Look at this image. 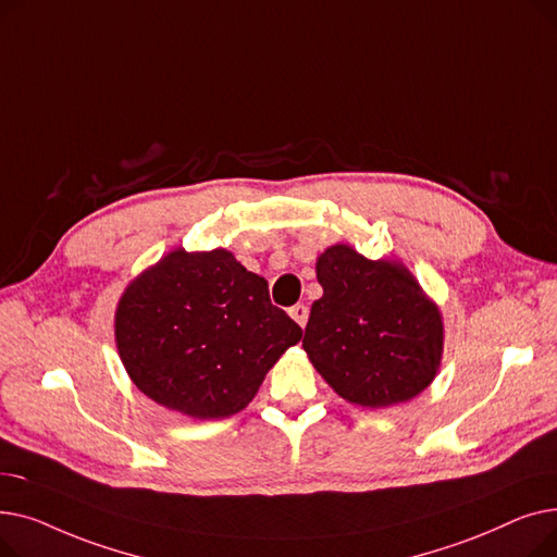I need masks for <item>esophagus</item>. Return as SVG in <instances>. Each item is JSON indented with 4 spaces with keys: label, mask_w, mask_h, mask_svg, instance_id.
Instances as JSON below:
<instances>
[{
    "label": "esophagus",
    "mask_w": 557,
    "mask_h": 557,
    "mask_svg": "<svg viewBox=\"0 0 557 557\" xmlns=\"http://www.w3.org/2000/svg\"><path fill=\"white\" fill-rule=\"evenodd\" d=\"M288 313H290V318H294L300 327H305V325H307L309 309H307L305 305H296V307H290V309H288Z\"/></svg>",
    "instance_id": "esophagus-1"
}]
</instances>
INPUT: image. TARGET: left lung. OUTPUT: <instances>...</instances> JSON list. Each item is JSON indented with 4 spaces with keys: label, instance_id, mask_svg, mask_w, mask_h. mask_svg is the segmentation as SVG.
I'll use <instances>...</instances> for the list:
<instances>
[{
    "label": "left lung",
    "instance_id": "8db88e82",
    "mask_svg": "<svg viewBox=\"0 0 557 557\" xmlns=\"http://www.w3.org/2000/svg\"><path fill=\"white\" fill-rule=\"evenodd\" d=\"M323 298L302 347L347 401L386 408L420 395L441 368L443 315L404 263L336 244L315 261Z\"/></svg>",
    "mask_w": 557,
    "mask_h": 557
}]
</instances>
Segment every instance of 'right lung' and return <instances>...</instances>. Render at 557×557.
Masks as SVG:
<instances>
[{
    "mask_svg": "<svg viewBox=\"0 0 557 557\" xmlns=\"http://www.w3.org/2000/svg\"><path fill=\"white\" fill-rule=\"evenodd\" d=\"M133 384L196 420L244 411L302 330L269 298V282L232 252L175 248L137 275L114 313Z\"/></svg>",
    "mask_w": 557,
    "mask_h": 557,
    "instance_id": "obj_1",
    "label": "right lung"
}]
</instances>
